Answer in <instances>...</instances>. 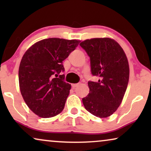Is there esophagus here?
<instances>
[{
  "label": "esophagus",
  "instance_id": "34e87169",
  "mask_svg": "<svg viewBox=\"0 0 151 151\" xmlns=\"http://www.w3.org/2000/svg\"><path fill=\"white\" fill-rule=\"evenodd\" d=\"M78 85H79V83H77V84H72L71 86H72V88H75L76 86H78Z\"/></svg>",
  "mask_w": 151,
  "mask_h": 151
}]
</instances>
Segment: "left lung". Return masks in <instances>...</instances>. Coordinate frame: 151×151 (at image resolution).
Returning <instances> with one entry per match:
<instances>
[{"label":"left lung","mask_w":151,"mask_h":151,"mask_svg":"<svg viewBox=\"0 0 151 151\" xmlns=\"http://www.w3.org/2000/svg\"><path fill=\"white\" fill-rule=\"evenodd\" d=\"M90 58L91 71L98 82L88 81L89 93L82 98L86 111L104 118L120 105L129 79L127 55L120 45L109 38H92L80 44Z\"/></svg>","instance_id":"1"}]
</instances>
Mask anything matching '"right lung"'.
Returning a JSON list of instances; mask_svg holds the SVG:
<instances>
[{"label": "right lung", "mask_w": 151, "mask_h": 151, "mask_svg": "<svg viewBox=\"0 0 151 151\" xmlns=\"http://www.w3.org/2000/svg\"><path fill=\"white\" fill-rule=\"evenodd\" d=\"M78 40L51 38L33 45L20 62L18 79L24 102L35 114L54 117L65 107L71 84L65 81L63 60L79 45Z\"/></svg>", "instance_id": "right-lung-1"}]
</instances>
